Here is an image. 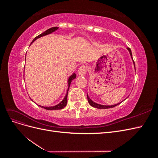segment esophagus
<instances>
[{
	"mask_svg": "<svg viewBox=\"0 0 158 158\" xmlns=\"http://www.w3.org/2000/svg\"><path fill=\"white\" fill-rule=\"evenodd\" d=\"M86 71H87V66L85 65H82V66H80L78 70V74L80 76H84L85 74Z\"/></svg>",
	"mask_w": 158,
	"mask_h": 158,
	"instance_id": "1",
	"label": "esophagus"
}]
</instances>
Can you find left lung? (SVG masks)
Segmentation results:
<instances>
[{
  "mask_svg": "<svg viewBox=\"0 0 158 158\" xmlns=\"http://www.w3.org/2000/svg\"><path fill=\"white\" fill-rule=\"evenodd\" d=\"M127 49H128V51H129V52H130V55H131V59H132V60H133V59H132V52H131V49L130 48H127ZM133 64H134V66H135V62H134V60H133ZM87 98H88V103H89V104L91 106H92V107H95V108H98V109H109V108H112V107H115V106H118V105H119L120 103H121V102H120V103H117V104H114V105H113V106H104V105H101V104H98V103H95V102H94L92 99H91L89 98V96H88V95L87 94Z\"/></svg>",
  "mask_w": 158,
  "mask_h": 158,
  "instance_id": "1",
  "label": "left lung"
}]
</instances>
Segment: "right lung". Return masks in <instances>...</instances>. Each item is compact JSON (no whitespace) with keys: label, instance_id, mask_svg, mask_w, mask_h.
<instances>
[{"label":"right lung","instance_id":"obj_1","mask_svg":"<svg viewBox=\"0 0 158 158\" xmlns=\"http://www.w3.org/2000/svg\"><path fill=\"white\" fill-rule=\"evenodd\" d=\"M59 29L58 27H51V28H49V29H48L47 30H46L45 32L42 33L41 34L39 35L38 36L35 37L34 39L33 40L32 42L31 43V44H32L33 42H34L37 39H38V38H40L43 36H45V35H49L50 34V33H52L55 31L56 30H57ZM76 75L75 73H73V74H72L70 77L68 79V89H67V92H66V94L65 95V97L64 98V99L62 100V102H60L59 104L56 105V106H51V107H44V106H40V105H38L40 107L44 108V109H45L47 110H59V109H62L63 108H64L66 106V104H67V96H68V92H69V88H70V85L71 84V82L73 81L74 78H76ZM32 100V99H31ZM33 101V100H32Z\"/></svg>","mask_w":158,"mask_h":158}]
</instances>
